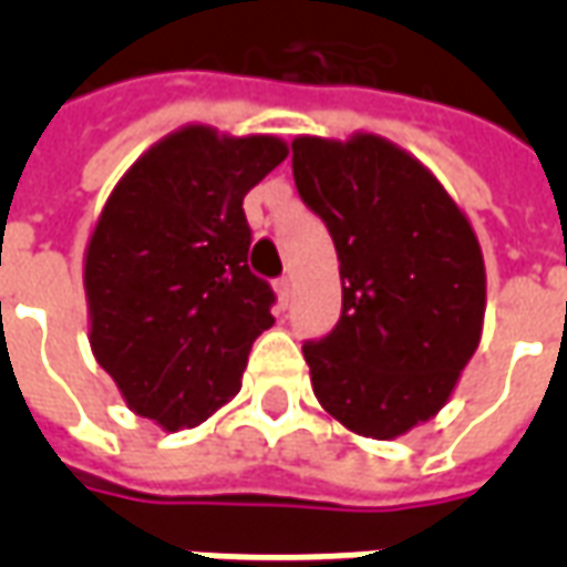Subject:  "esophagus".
<instances>
[{
  "label": "esophagus",
  "instance_id": "1",
  "mask_svg": "<svg viewBox=\"0 0 567 567\" xmlns=\"http://www.w3.org/2000/svg\"><path fill=\"white\" fill-rule=\"evenodd\" d=\"M276 295H279V303L288 307V300H291V279H288V276L276 279Z\"/></svg>",
  "mask_w": 567,
  "mask_h": 567
}]
</instances>
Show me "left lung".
<instances>
[{"instance_id":"obj_1","label":"left lung","mask_w":567,"mask_h":567,"mask_svg":"<svg viewBox=\"0 0 567 567\" xmlns=\"http://www.w3.org/2000/svg\"><path fill=\"white\" fill-rule=\"evenodd\" d=\"M300 199L337 248L343 309L307 340L319 404L373 440L437 416L480 346L486 267L476 234L425 166L373 133L297 136Z\"/></svg>"}]
</instances>
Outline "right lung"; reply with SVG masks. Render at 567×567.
I'll return each instance as SVG.
<instances>
[{"instance_id": "obj_1", "label": "right lung", "mask_w": 567, "mask_h": 567, "mask_svg": "<svg viewBox=\"0 0 567 567\" xmlns=\"http://www.w3.org/2000/svg\"><path fill=\"white\" fill-rule=\"evenodd\" d=\"M285 157L276 136L190 124L112 190L84 251V291L93 355L136 416L194 427L239 392L276 303L248 270L243 197Z\"/></svg>"}]
</instances>
